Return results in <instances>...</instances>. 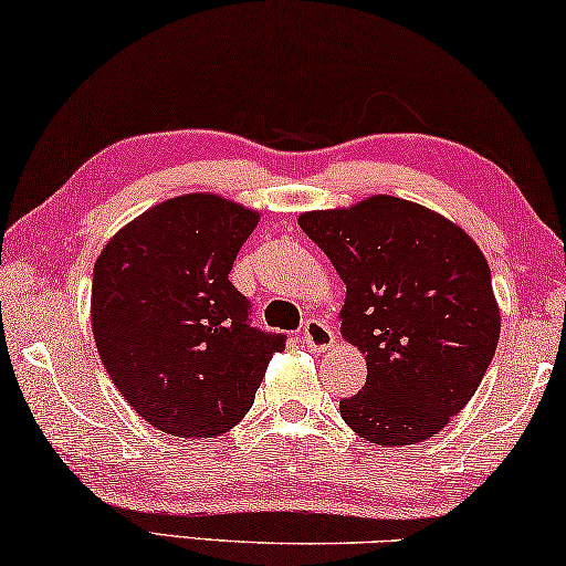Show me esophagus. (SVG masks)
Instances as JSON below:
<instances>
[{
  "instance_id": "esophagus-1",
  "label": "esophagus",
  "mask_w": 566,
  "mask_h": 566,
  "mask_svg": "<svg viewBox=\"0 0 566 566\" xmlns=\"http://www.w3.org/2000/svg\"><path fill=\"white\" fill-rule=\"evenodd\" d=\"M302 343L315 353H325L335 343V332L322 319H307L302 327Z\"/></svg>"
}]
</instances>
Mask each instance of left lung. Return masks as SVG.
I'll return each instance as SVG.
<instances>
[{"instance_id":"left-lung-1","label":"left lung","mask_w":566,"mask_h":566,"mask_svg":"<svg viewBox=\"0 0 566 566\" xmlns=\"http://www.w3.org/2000/svg\"><path fill=\"white\" fill-rule=\"evenodd\" d=\"M300 227L343 276V337L367 355L365 388L339 400L343 420L378 446L436 436L496 353L501 317L481 249L396 196L302 213Z\"/></svg>"}]
</instances>
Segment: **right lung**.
I'll use <instances>...</instances> for the list:
<instances>
[{
  "mask_svg": "<svg viewBox=\"0 0 566 566\" xmlns=\"http://www.w3.org/2000/svg\"><path fill=\"white\" fill-rule=\"evenodd\" d=\"M256 221L244 206L188 193L130 221L97 256V353L130 408L164 433H227L284 349L282 332L251 325V302L229 282Z\"/></svg>",
  "mask_w": 566,
  "mask_h": 566,
  "instance_id": "obj_1",
  "label": "right lung"
}]
</instances>
